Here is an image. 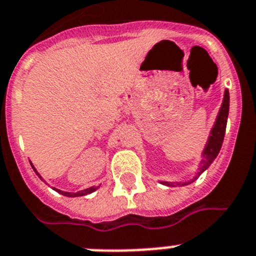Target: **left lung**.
I'll return each instance as SVG.
<instances>
[{"label": "left lung", "instance_id": "8db88e82", "mask_svg": "<svg viewBox=\"0 0 256 256\" xmlns=\"http://www.w3.org/2000/svg\"><path fill=\"white\" fill-rule=\"evenodd\" d=\"M228 113H230V91L224 90L223 102H222L220 110L218 112L216 118H215L214 125L211 128L210 134H208V142L201 152V162H200V168L196 172L194 176L190 180L186 182H165L160 180V183L166 186H183L193 183V182L200 176V175L208 168V166L214 162L216 156L219 154L222 148V144L224 140V134H226V120H228Z\"/></svg>", "mask_w": 256, "mask_h": 256}]
</instances>
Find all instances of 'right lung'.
<instances>
[{"mask_svg": "<svg viewBox=\"0 0 256 256\" xmlns=\"http://www.w3.org/2000/svg\"><path fill=\"white\" fill-rule=\"evenodd\" d=\"M30 165H32V164H30ZM32 168H33V170H34L36 174L38 175L40 179H41V180H44V178H42L41 175L38 174V171L36 170V168H34V166H33V165H32ZM44 182H45V180H44ZM98 188H99V186H90V188H86V190H78V192H64V190H58V188H52V190H56V192H58V193H60V194L66 196V197H81V196H86V194H90V193L95 192V190H96Z\"/></svg>", "mask_w": 256, "mask_h": 256, "instance_id": "obj_1", "label": "right lung"}]
</instances>
